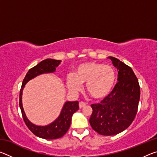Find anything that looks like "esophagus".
<instances>
[{"instance_id": "1", "label": "esophagus", "mask_w": 157, "mask_h": 157, "mask_svg": "<svg viewBox=\"0 0 157 157\" xmlns=\"http://www.w3.org/2000/svg\"><path fill=\"white\" fill-rule=\"evenodd\" d=\"M85 106H86V103L84 102H80L79 103V107L80 109L83 108L84 107H85Z\"/></svg>"}]
</instances>
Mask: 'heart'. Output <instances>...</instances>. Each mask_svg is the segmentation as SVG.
Listing matches in <instances>:
<instances>
[{
  "label": "heart",
  "mask_w": 157,
  "mask_h": 157,
  "mask_svg": "<svg viewBox=\"0 0 157 157\" xmlns=\"http://www.w3.org/2000/svg\"><path fill=\"white\" fill-rule=\"evenodd\" d=\"M68 89L72 92L80 91L81 84H86V89L96 100L103 99L110 94L116 82L113 67L95 62H85L75 68L73 76L66 78Z\"/></svg>",
  "instance_id": "b5f03b06"
}]
</instances>
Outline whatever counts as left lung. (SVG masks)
I'll use <instances>...</instances> for the list:
<instances>
[{"mask_svg":"<svg viewBox=\"0 0 157 157\" xmlns=\"http://www.w3.org/2000/svg\"><path fill=\"white\" fill-rule=\"evenodd\" d=\"M118 70V82L108 96L100 103L91 105L93 113L89 123L93 129L103 136H112L126 129L137 113L140 100V86L134 71L113 57Z\"/></svg>","mask_w":157,"mask_h":157,"instance_id":"8db88e82","label":"left lung"}]
</instances>
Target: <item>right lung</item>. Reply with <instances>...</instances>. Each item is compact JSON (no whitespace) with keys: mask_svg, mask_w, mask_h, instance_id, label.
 Wrapping results in <instances>:
<instances>
[{"mask_svg":"<svg viewBox=\"0 0 157 157\" xmlns=\"http://www.w3.org/2000/svg\"><path fill=\"white\" fill-rule=\"evenodd\" d=\"M61 63V60L46 59L30 68L23 79L19 95V107L25 123L28 129L35 135L44 139H57L62 137L69 129L73 114L79 109L78 101L65 102L59 117L52 123L46 126H37L27 118L22 105V92L25 84L41 74L53 73Z\"/></svg>","mask_w":157,"mask_h":157,"instance_id":"add662e5","label":"right lung"}]
</instances>
